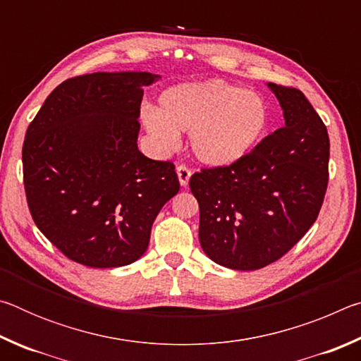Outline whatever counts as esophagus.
<instances>
[{
  "instance_id": "1",
  "label": "esophagus",
  "mask_w": 361,
  "mask_h": 361,
  "mask_svg": "<svg viewBox=\"0 0 361 361\" xmlns=\"http://www.w3.org/2000/svg\"><path fill=\"white\" fill-rule=\"evenodd\" d=\"M176 175H178V180H180V185L181 186H188L189 178H191V169L186 167V166H178L176 167Z\"/></svg>"
}]
</instances>
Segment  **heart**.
<instances>
[{"label":"heart","instance_id":"b5f03b06","mask_svg":"<svg viewBox=\"0 0 361 361\" xmlns=\"http://www.w3.org/2000/svg\"><path fill=\"white\" fill-rule=\"evenodd\" d=\"M143 122L164 149L191 133L195 157L207 166H231L264 137L269 109L262 97L224 81L173 85L159 97V109H146Z\"/></svg>","mask_w":361,"mask_h":361}]
</instances>
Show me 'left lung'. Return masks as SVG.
<instances>
[{"label": "left lung", "instance_id": "obj_1", "mask_svg": "<svg viewBox=\"0 0 361 361\" xmlns=\"http://www.w3.org/2000/svg\"><path fill=\"white\" fill-rule=\"evenodd\" d=\"M267 85L285 127L240 161L189 180L200 210V247L235 271H255L288 253L315 223L328 186L326 126L301 90Z\"/></svg>", "mask_w": 361, "mask_h": 361}]
</instances>
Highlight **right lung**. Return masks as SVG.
<instances>
[{
	"mask_svg": "<svg viewBox=\"0 0 361 361\" xmlns=\"http://www.w3.org/2000/svg\"><path fill=\"white\" fill-rule=\"evenodd\" d=\"M146 71L70 78L28 126L23 186L35 224L66 258L89 267L137 261L164 204L180 191L175 166L138 151Z\"/></svg>",
	"mask_w": 361,
	"mask_h": 361,
	"instance_id": "right-lung-1",
	"label": "right lung"
}]
</instances>
